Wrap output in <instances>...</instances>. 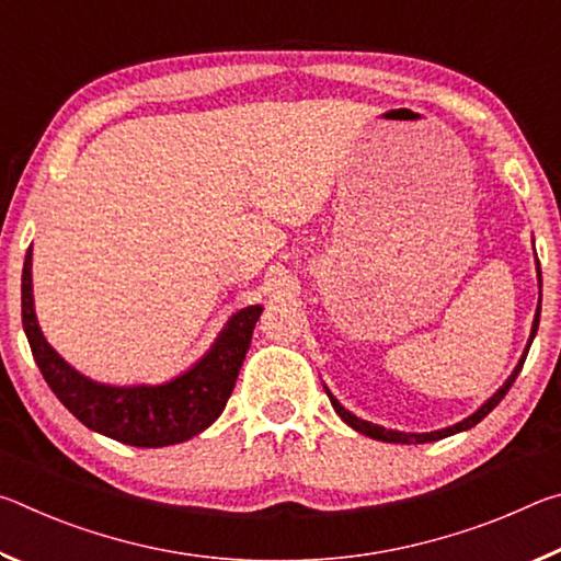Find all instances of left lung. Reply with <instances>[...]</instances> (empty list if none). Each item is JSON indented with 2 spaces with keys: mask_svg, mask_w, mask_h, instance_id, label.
I'll return each instance as SVG.
<instances>
[{
  "mask_svg": "<svg viewBox=\"0 0 561 561\" xmlns=\"http://www.w3.org/2000/svg\"><path fill=\"white\" fill-rule=\"evenodd\" d=\"M537 282H539V289H542V274H539V260H537ZM539 294H542V291H539ZM539 309H542V307H537V311H535V321H531L529 341H527L525 351H522V358L517 360L515 371H512V374L507 376V381L502 383V386L497 388V391L492 393V396L488 398V401L478 408V411L470 413L468 417H462L460 423L448 425V428L431 431V433H403V431L383 428V425L371 423V421H364V417H358V415H354L351 411H346V408L336 401V396L331 393L327 386H324V391H327V396H329L331 405H334V411L341 415V421H344L346 425H351V428H354V431H358L360 435H368V438H374V440H383V443H433V440L448 438V435H455V433L470 431L472 425H478V423L482 421V417H485V415L492 411V408H495V405L502 401V398H505V393L510 391L512 383H515V378L519 376V371H522V364H525V358H527V351H529V346H531V341H535V334H537V329H539Z\"/></svg>",
  "mask_w": 561,
  "mask_h": 561,
  "instance_id": "1",
  "label": "left lung"
}]
</instances>
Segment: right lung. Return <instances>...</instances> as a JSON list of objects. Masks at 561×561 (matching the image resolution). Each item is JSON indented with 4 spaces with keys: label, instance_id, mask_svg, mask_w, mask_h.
Listing matches in <instances>:
<instances>
[{
    "label": "right lung",
    "instance_id": "right-lung-1",
    "mask_svg": "<svg viewBox=\"0 0 561 561\" xmlns=\"http://www.w3.org/2000/svg\"><path fill=\"white\" fill-rule=\"evenodd\" d=\"M260 314V304L237 311L205 356L165 383H99L66 364L44 339L34 311L32 247L24 257L22 324L44 381L87 428L136 448H165L210 428L232 396Z\"/></svg>",
    "mask_w": 561,
    "mask_h": 561
}]
</instances>
